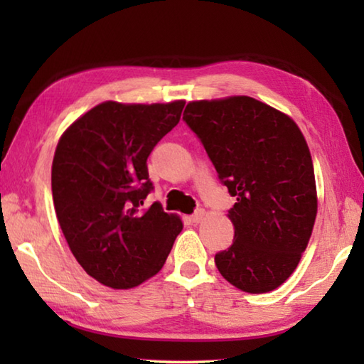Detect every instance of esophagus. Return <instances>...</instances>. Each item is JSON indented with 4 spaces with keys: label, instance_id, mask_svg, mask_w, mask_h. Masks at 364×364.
I'll list each match as a JSON object with an SVG mask.
<instances>
[{
    "label": "esophagus",
    "instance_id": "1",
    "mask_svg": "<svg viewBox=\"0 0 364 364\" xmlns=\"http://www.w3.org/2000/svg\"><path fill=\"white\" fill-rule=\"evenodd\" d=\"M205 218V210H202V208H199V210H197L194 215H191L189 217V220L193 221V223H200L202 220Z\"/></svg>",
    "mask_w": 364,
    "mask_h": 364
}]
</instances>
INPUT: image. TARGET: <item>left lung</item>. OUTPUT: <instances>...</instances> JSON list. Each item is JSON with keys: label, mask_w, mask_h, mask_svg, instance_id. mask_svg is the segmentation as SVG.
I'll use <instances>...</instances> for the list:
<instances>
[{"label": "left lung", "mask_w": 364, "mask_h": 364, "mask_svg": "<svg viewBox=\"0 0 364 364\" xmlns=\"http://www.w3.org/2000/svg\"><path fill=\"white\" fill-rule=\"evenodd\" d=\"M183 119L237 199L228 212L234 241L215 264L244 292L274 291L297 268L316 220L305 136L291 117L250 96L191 101Z\"/></svg>", "instance_id": "8db88e82"}]
</instances>
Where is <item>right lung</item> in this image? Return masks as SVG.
<instances>
[{
  "label": "right lung",
  "instance_id": "add662e5",
  "mask_svg": "<svg viewBox=\"0 0 364 364\" xmlns=\"http://www.w3.org/2000/svg\"><path fill=\"white\" fill-rule=\"evenodd\" d=\"M184 101L90 109L60 136L51 168L58 221L73 257L112 289L143 284L162 269L183 221L157 202L146 160L181 119Z\"/></svg>",
  "mask_w": 364,
  "mask_h": 364
}]
</instances>
